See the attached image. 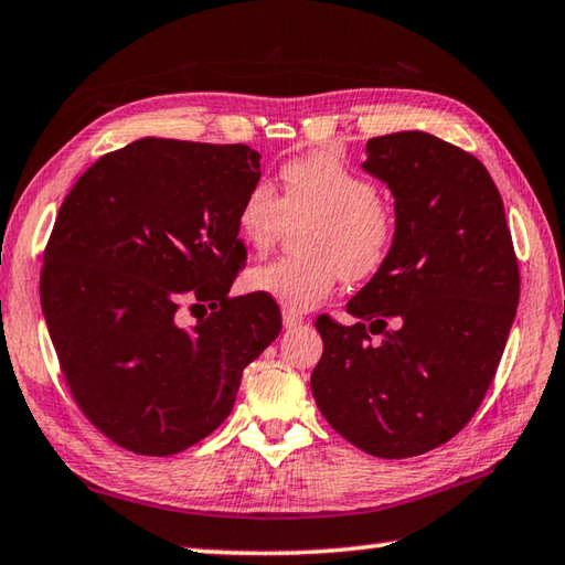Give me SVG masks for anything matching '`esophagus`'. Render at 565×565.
Returning <instances> with one entry per match:
<instances>
[{
  "mask_svg": "<svg viewBox=\"0 0 565 565\" xmlns=\"http://www.w3.org/2000/svg\"><path fill=\"white\" fill-rule=\"evenodd\" d=\"M281 320H284V328L286 330H294V328H298L303 323V318L298 316V313H294V311H284L281 313Z\"/></svg>",
  "mask_w": 565,
  "mask_h": 565,
  "instance_id": "34e87169",
  "label": "esophagus"
}]
</instances>
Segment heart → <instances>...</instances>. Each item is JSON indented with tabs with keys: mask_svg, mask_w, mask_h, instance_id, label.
I'll return each instance as SVG.
<instances>
[{
	"mask_svg": "<svg viewBox=\"0 0 565 565\" xmlns=\"http://www.w3.org/2000/svg\"><path fill=\"white\" fill-rule=\"evenodd\" d=\"M281 195L267 181L254 183L237 210L239 237L271 247L289 220L311 217L301 232L303 257H281L247 271V289L289 311H311L333 294L342 274L367 279L390 257L394 215L377 185L330 151H311L281 166Z\"/></svg>",
	"mask_w": 565,
	"mask_h": 565,
	"instance_id": "b5f03b06",
	"label": "heart"
}]
</instances>
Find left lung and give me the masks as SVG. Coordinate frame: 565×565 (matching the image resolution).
I'll use <instances>...</instances> for the list:
<instances>
[{
	"mask_svg": "<svg viewBox=\"0 0 565 565\" xmlns=\"http://www.w3.org/2000/svg\"><path fill=\"white\" fill-rule=\"evenodd\" d=\"M362 169L394 195V245L348 301L355 323L316 320L323 355L311 392L352 446L414 458L456 436L488 394L516 316L519 269L502 195L472 153L396 131L367 141Z\"/></svg>",
	"mask_w": 565,
	"mask_h": 565,
	"instance_id": "obj_1",
	"label": "left lung"
}]
</instances>
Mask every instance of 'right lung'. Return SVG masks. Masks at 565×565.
I'll list each match as a JSON object with an SVG mask.
<instances>
[{
	"label": "right lung",
	"instance_id": "obj_1",
	"mask_svg": "<svg viewBox=\"0 0 565 565\" xmlns=\"http://www.w3.org/2000/svg\"><path fill=\"white\" fill-rule=\"evenodd\" d=\"M259 159L245 143L143 137L65 195L43 254V318L77 406L121 448L173 456L213 434L281 333L271 298L227 296ZM183 300L211 313L183 327Z\"/></svg>",
	"mask_w": 565,
	"mask_h": 565
}]
</instances>
